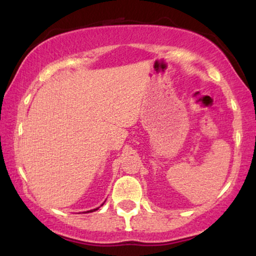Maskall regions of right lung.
<instances>
[{"label":"right lung","instance_id":"right-lung-1","mask_svg":"<svg viewBox=\"0 0 256 256\" xmlns=\"http://www.w3.org/2000/svg\"><path fill=\"white\" fill-rule=\"evenodd\" d=\"M98 208H94V210H90V211H87V212H85V213H88V212H94V211H96Z\"/></svg>","mask_w":256,"mask_h":256}]
</instances>
